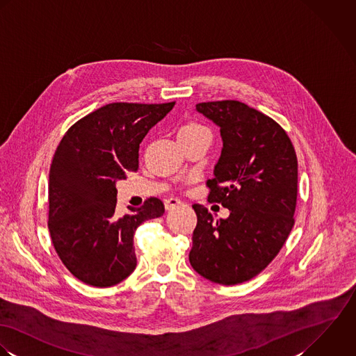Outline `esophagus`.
I'll return each instance as SVG.
<instances>
[{
    "label": "esophagus",
    "mask_w": 356,
    "mask_h": 356,
    "mask_svg": "<svg viewBox=\"0 0 356 356\" xmlns=\"http://www.w3.org/2000/svg\"><path fill=\"white\" fill-rule=\"evenodd\" d=\"M181 204L183 202L179 198H168V200H165V209L166 211H172V209L180 207Z\"/></svg>",
    "instance_id": "obj_1"
}]
</instances>
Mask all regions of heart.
I'll return each instance as SVG.
<instances>
[{"label": "heart", "mask_w": 356, "mask_h": 356, "mask_svg": "<svg viewBox=\"0 0 356 356\" xmlns=\"http://www.w3.org/2000/svg\"><path fill=\"white\" fill-rule=\"evenodd\" d=\"M200 131H205V127H202L201 124L198 122H187L184 125H181L179 128V132H177V136H181V135H191V134H197Z\"/></svg>", "instance_id": "obj_1"}]
</instances>
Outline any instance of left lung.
I'll list each match as a JSON object with an SVG mask.
<instances>
[{"mask_svg": "<svg viewBox=\"0 0 356 356\" xmlns=\"http://www.w3.org/2000/svg\"><path fill=\"white\" fill-rule=\"evenodd\" d=\"M195 110L220 128L209 201L229 216L214 221L204 205H193L198 221L188 259L214 284H242L275 259L294 225L296 151L274 120L245 103L208 102Z\"/></svg>", "mask_w": 356, "mask_h": 356, "instance_id": "1", "label": "left lung"}]
</instances>
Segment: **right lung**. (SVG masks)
I'll list each match as a JSON object with an SVG mask.
<instances>
[{
  "label": "right lung",
  "mask_w": 356,
  "mask_h": 356,
  "mask_svg": "<svg viewBox=\"0 0 356 356\" xmlns=\"http://www.w3.org/2000/svg\"><path fill=\"white\" fill-rule=\"evenodd\" d=\"M175 106L111 103L75 122L58 145L49 170L48 227L63 264L96 287L122 282L136 268L134 234L165 212L158 198L118 217L117 181L139 168L148 131Z\"/></svg>",
  "instance_id": "add662e5"
}]
</instances>
